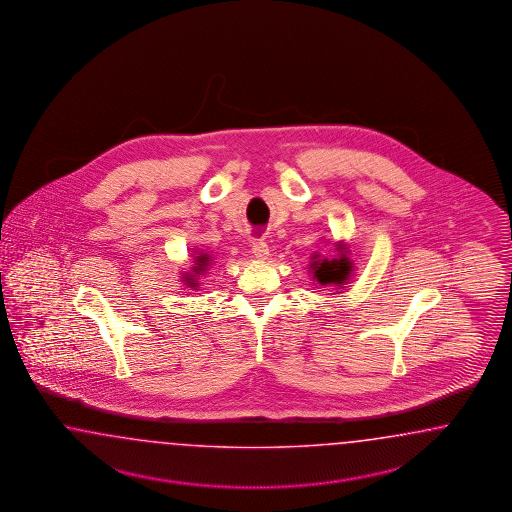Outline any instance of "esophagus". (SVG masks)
Here are the masks:
<instances>
[{
  "instance_id": "34e87169",
  "label": "esophagus",
  "mask_w": 512,
  "mask_h": 512,
  "mask_svg": "<svg viewBox=\"0 0 512 512\" xmlns=\"http://www.w3.org/2000/svg\"><path fill=\"white\" fill-rule=\"evenodd\" d=\"M251 251H253L255 259H259V261L268 259V255H270V251H268V246H266L264 240H255V242L251 244Z\"/></svg>"
}]
</instances>
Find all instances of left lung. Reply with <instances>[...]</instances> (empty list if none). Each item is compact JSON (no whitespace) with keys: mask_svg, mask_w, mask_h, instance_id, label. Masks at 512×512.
Listing matches in <instances>:
<instances>
[{"mask_svg":"<svg viewBox=\"0 0 512 512\" xmlns=\"http://www.w3.org/2000/svg\"><path fill=\"white\" fill-rule=\"evenodd\" d=\"M311 268L315 270L313 276L321 285H343L345 279L349 278L351 272V263L345 255H341L340 259H332V261H313Z\"/></svg>","mask_w":512,"mask_h":512,"instance_id":"obj_1","label":"left lung"}]
</instances>
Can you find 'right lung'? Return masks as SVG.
<instances>
[{
    "instance_id": "obj_1",
    "label": "right lung",
    "mask_w": 512,
    "mask_h": 512,
    "mask_svg": "<svg viewBox=\"0 0 512 512\" xmlns=\"http://www.w3.org/2000/svg\"><path fill=\"white\" fill-rule=\"evenodd\" d=\"M206 261H208V257H204V255H202V257H199V259H197V263H199V266H197L195 270H202V266L206 264ZM191 285H195V283H191Z\"/></svg>"
}]
</instances>
